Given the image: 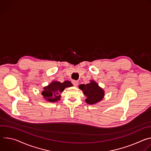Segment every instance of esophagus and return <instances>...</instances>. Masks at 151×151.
<instances>
[{
    "label": "esophagus",
    "mask_w": 151,
    "mask_h": 151,
    "mask_svg": "<svg viewBox=\"0 0 151 151\" xmlns=\"http://www.w3.org/2000/svg\"><path fill=\"white\" fill-rule=\"evenodd\" d=\"M72 82L73 85L74 86H75V87H76V86H78V83H79L78 81H75V80H73V81H72Z\"/></svg>",
    "instance_id": "1"
}]
</instances>
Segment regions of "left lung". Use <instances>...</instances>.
<instances>
[{
	"label": "left lung",
	"instance_id": "obj_1",
	"mask_svg": "<svg viewBox=\"0 0 151 151\" xmlns=\"http://www.w3.org/2000/svg\"><path fill=\"white\" fill-rule=\"evenodd\" d=\"M79 88L83 91L84 95L87 96L85 101L89 104H93L100 101L104 94V91L93 81L86 85H80Z\"/></svg>",
	"mask_w": 151,
	"mask_h": 151
}]
</instances>
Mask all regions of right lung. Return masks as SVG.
Listing matches in <instances>:
<instances>
[{"instance_id": "1", "label": "right lung", "mask_w": 151, "mask_h": 151, "mask_svg": "<svg viewBox=\"0 0 151 151\" xmlns=\"http://www.w3.org/2000/svg\"><path fill=\"white\" fill-rule=\"evenodd\" d=\"M73 85L71 82L66 81L63 83L54 81L45 87L42 92V95L47 101L55 102L60 100V93L63 91L65 88L72 87Z\"/></svg>"}]
</instances>
